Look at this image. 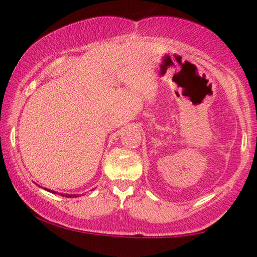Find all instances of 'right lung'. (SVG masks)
<instances>
[{"instance_id":"add662e5","label":"right lung","mask_w":257,"mask_h":257,"mask_svg":"<svg viewBox=\"0 0 257 257\" xmlns=\"http://www.w3.org/2000/svg\"><path fill=\"white\" fill-rule=\"evenodd\" d=\"M45 190H47V191H50V193H53V194H55L56 191H54V190H50V189H46L45 188ZM61 196H64V197H77V195H69V194H61Z\"/></svg>"}]
</instances>
